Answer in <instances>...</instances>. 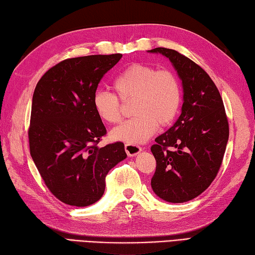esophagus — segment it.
Wrapping results in <instances>:
<instances>
[{"instance_id":"34e87169","label":"esophagus","mask_w":255,"mask_h":255,"mask_svg":"<svg viewBox=\"0 0 255 255\" xmlns=\"http://www.w3.org/2000/svg\"><path fill=\"white\" fill-rule=\"evenodd\" d=\"M126 152L128 154V156L132 157L135 156V155H137L139 152L142 150L141 146H137V145H131V144H126Z\"/></svg>"}]
</instances>
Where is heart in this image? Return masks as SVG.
<instances>
[{
  "instance_id": "1",
  "label": "heart",
  "mask_w": 255,
  "mask_h": 255,
  "mask_svg": "<svg viewBox=\"0 0 255 255\" xmlns=\"http://www.w3.org/2000/svg\"><path fill=\"white\" fill-rule=\"evenodd\" d=\"M117 96L123 102L134 100V118L111 131L118 142L139 145L156 132L158 124L166 127L174 121L181 102L180 84L169 70L133 64L127 67L113 82ZM117 96L98 90L92 97V107L98 118L108 124L120 122L122 106Z\"/></svg>"
}]
</instances>
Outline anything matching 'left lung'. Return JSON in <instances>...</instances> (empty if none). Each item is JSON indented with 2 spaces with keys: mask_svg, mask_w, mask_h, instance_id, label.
I'll return each mask as SVG.
<instances>
[{
  "mask_svg": "<svg viewBox=\"0 0 255 255\" xmlns=\"http://www.w3.org/2000/svg\"><path fill=\"white\" fill-rule=\"evenodd\" d=\"M148 53L167 57L183 84L178 120L150 147L156 159L150 180L153 191L165 201L179 204L204 193L216 178L229 138V123L219 90L200 66L174 49L158 47Z\"/></svg>",
  "mask_w": 255,
  "mask_h": 255,
  "instance_id": "1",
  "label": "left lung"
}]
</instances>
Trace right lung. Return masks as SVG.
Wrapping results in <instances>:
<instances>
[{
  "label": "right lung",
  "instance_id": "1",
  "mask_svg": "<svg viewBox=\"0 0 255 255\" xmlns=\"http://www.w3.org/2000/svg\"><path fill=\"white\" fill-rule=\"evenodd\" d=\"M121 58L112 54L62 60L36 85L30 156L50 193L64 204H95L105 193L109 170L127 158L122 142L98 146L107 129L92 107L99 82Z\"/></svg>",
  "mask_w": 255,
  "mask_h": 255
}]
</instances>
